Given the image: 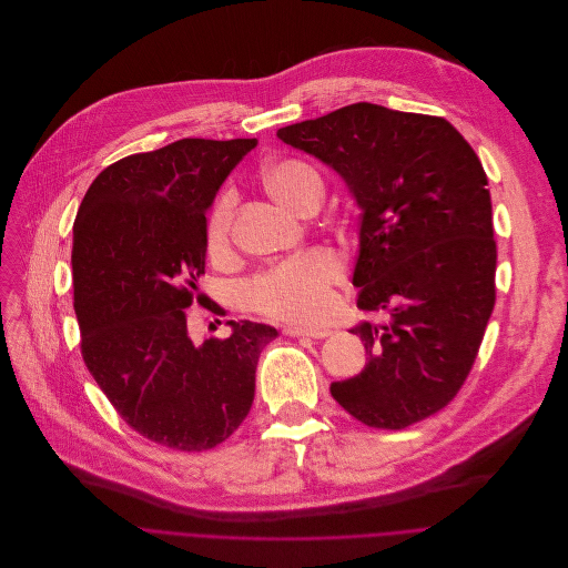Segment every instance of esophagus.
Returning a JSON list of instances; mask_svg holds the SVG:
<instances>
[{
	"mask_svg": "<svg viewBox=\"0 0 568 568\" xmlns=\"http://www.w3.org/2000/svg\"><path fill=\"white\" fill-rule=\"evenodd\" d=\"M284 335H288V337H313V339H322V337L328 335V331H322V328L311 331V328H300V326H286V328H284Z\"/></svg>",
	"mask_w": 568,
	"mask_h": 568,
	"instance_id": "34e87169",
	"label": "esophagus"
}]
</instances>
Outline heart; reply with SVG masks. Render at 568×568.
Instances as JSON below:
<instances>
[{"label":"heart","instance_id":"1","mask_svg":"<svg viewBox=\"0 0 568 568\" xmlns=\"http://www.w3.org/2000/svg\"><path fill=\"white\" fill-rule=\"evenodd\" d=\"M266 192L286 210L304 214L313 201H320L322 179L317 170L300 159H280L262 168ZM235 194L221 192L205 219V248L212 257L231 251V223ZM345 275V264L331 248H308L268 271L255 275L244 297L251 311L273 322L306 326L326 317L333 288Z\"/></svg>","mask_w":568,"mask_h":568}]
</instances>
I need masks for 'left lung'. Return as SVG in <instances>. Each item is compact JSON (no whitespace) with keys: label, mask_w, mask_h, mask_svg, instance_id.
<instances>
[{"label":"left lung","mask_w":568,"mask_h":568,"mask_svg":"<svg viewBox=\"0 0 568 568\" xmlns=\"http://www.w3.org/2000/svg\"><path fill=\"white\" fill-rule=\"evenodd\" d=\"M277 136L328 163L361 205L358 308L365 369L331 385L356 420L405 429L464 387L495 308L497 242L488 176L440 116L354 102Z\"/></svg>","instance_id":"1"}]
</instances>
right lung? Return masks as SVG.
<instances>
[{
    "label": "right lung",
    "instance_id": "1",
    "mask_svg": "<svg viewBox=\"0 0 568 568\" xmlns=\"http://www.w3.org/2000/svg\"><path fill=\"white\" fill-rule=\"evenodd\" d=\"M257 139H181L125 156L89 185L73 223V308L82 361L141 436L181 452L229 438L248 416L255 369L277 331L231 322L199 347L187 311L210 297L205 212Z\"/></svg>",
    "mask_w": 568,
    "mask_h": 568
}]
</instances>
